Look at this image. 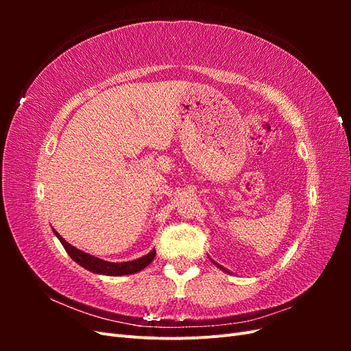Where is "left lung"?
<instances>
[{
	"instance_id": "8db88e82",
	"label": "left lung",
	"mask_w": 351,
	"mask_h": 351,
	"mask_svg": "<svg viewBox=\"0 0 351 351\" xmlns=\"http://www.w3.org/2000/svg\"><path fill=\"white\" fill-rule=\"evenodd\" d=\"M210 261H212V259H210ZM212 262H214V265H215V267H217V268H219V269H221V271H224V272H227V274H230V271H228V269H227V268H224V267H222V265H219V263H217V262H215V261H212Z\"/></svg>"
}]
</instances>
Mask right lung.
<instances>
[{"mask_svg": "<svg viewBox=\"0 0 351 351\" xmlns=\"http://www.w3.org/2000/svg\"><path fill=\"white\" fill-rule=\"evenodd\" d=\"M54 234L57 236V239L61 241L62 246H64L66 252L70 254V258L79 263L80 267H83L84 269H88L93 274H99V275H110V277H121V275H130V274H136L142 269H145L147 265H149L154 258H155V249H152L149 253L145 254V256L134 259V261H129V262H108L99 259L97 256H92V254L83 252L80 249H76L74 246H71L70 243H67L64 239H62L58 232L52 228Z\"/></svg>", "mask_w": 351, "mask_h": 351, "instance_id": "1", "label": "right lung"}]
</instances>
